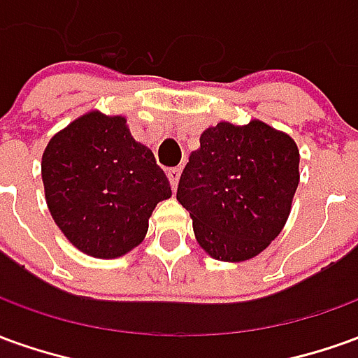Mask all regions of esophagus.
Returning <instances> with one entry per match:
<instances>
[{
  "label": "esophagus",
  "instance_id": "1",
  "mask_svg": "<svg viewBox=\"0 0 358 358\" xmlns=\"http://www.w3.org/2000/svg\"><path fill=\"white\" fill-rule=\"evenodd\" d=\"M180 174H182V169H171L169 171V180H171L172 184V189H176L178 187V180H180Z\"/></svg>",
  "mask_w": 358,
  "mask_h": 358
}]
</instances>
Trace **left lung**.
Returning a JSON list of instances; mask_svg holds the SVG:
<instances>
[{
    "label": "left lung",
    "mask_w": 358,
    "mask_h": 358,
    "mask_svg": "<svg viewBox=\"0 0 358 358\" xmlns=\"http://www.w3.org/2000/svg\"><path fill=\"white\" fill-rule=\"evenodd\" d=\"M299 162L294 139L262 120L207 127L176 194L194 221L197 244L221 262H246L264 252L289 219Z\"/></svg>",
    "instance_id": "1"
}]
</instances>
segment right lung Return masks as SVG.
<instances>
[{"label": "right lung", "mask_w": 358, "mask_h": 358, "mask_svg": "<svg viewBox=\"0 0 358 358\" xmlns=\"http://www.w3.org/2000/svg\"><path fill=\"white\" fill-rule=\"evenodd\" d=\"M52 219L75 248L112 259L143 242L149 217L172 196L153 151L124 116L91 110L52 137L42 155Z\"/></svg>", "instance_id": "obj_1"}]
</instances>
